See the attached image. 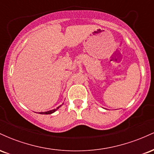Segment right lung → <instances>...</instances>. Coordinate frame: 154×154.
Returning a JSON list of instances; mask_svg holds the SVG:
<instances>
[{"mask_svg":"<svg viewBox=\"0 0 154 154\" xmlns=\"http://www.w3.org/2000/svg\"><path fill=\"white\" fill-rule=\"evenodd\" d=\"M62 104H63V103H62ZM61 106H59V107L56 108V109H53V110L48 111H45V112H39V114H53V113L55 112V111H56V110H57V109H59V107H61Z\"/></svg>","mask_w":154,"mask_h":154,"instance_id":"add662e5","label":"right lung"}]
</instances>
